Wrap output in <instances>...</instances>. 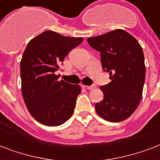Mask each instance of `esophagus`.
I'll return each instance as SVG.
<instances>
[{
  "label": "esophagus",
  "mask_w": 160,
  "mask_h": 160,
  "mask_svg": "<svg viewBox=\"0 0 160 160\" xmlns=\"http://www.w3.org/2000/svg\"><path fill=\"white\" fill-rule=\"evenodd\" d=\"M85 88H86L87 90H93V89H95V85H87V86H84Z\"/></svg>",
  "instance_id": "34e87169"
}]
</instances>
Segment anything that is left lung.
<instances>
[{
    "label": "left lung",
    "instance_id": "obj_1",
    "mask_svg": "<svg viewBox=\"0 0 160 160\" xmlns=\"http://www.w3.org/2000/svg\"><path fill=\"white\" fill-rule=\"evenodd\" d=\"M87 41L100 52L103 70L109 73L111 80L100 86L104 99L95 104V110L107 121H123L134 113L142 98L145 65L141 46L120 29L88 38Z\"/></svg>",
    "mask_w": 160,
    "mask_h": 160
}]
</instances>
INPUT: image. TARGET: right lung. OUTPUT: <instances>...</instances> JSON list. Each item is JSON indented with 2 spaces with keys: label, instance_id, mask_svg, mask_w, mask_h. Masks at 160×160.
<instances>
[{
  "label": "right lung",
  "instance_id": "right-lung-1",
  "mask_svg": "<svg viewBox=\"0 0 160 160\" xmlns=\"http://www.w3.org/2000/svg\"><path fill=\"white\" fill-rule=\"evenodd\" d=\"M82 37L44 31L28 43L21 60V92L30 114L39 123L58 126L74 113L79 85L58 80L55 72Z\"/></svg>",
  "mask_w": 160,
  "mask_h": 160
}]
</instances>
